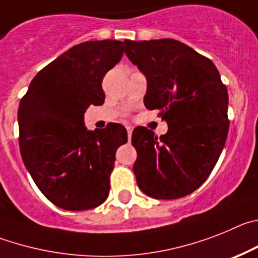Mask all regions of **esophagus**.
Segmentation results:
<instances>
[{"mask_svg": "<svg viewBox=\"0 0 258 258\" xmlns=\"http://www.w3.org/2000/svg\"><path fill=\"white\" fill-rule=\"evenodd\" d=\"M126 128H127V135H128V139H131V136H132V131H134V127L130 126V124H127Z\"/></svg>", "mask_w": 258, "mask_h": 258, "instance_id": "1", "label": "esophagus"}]
</instances>
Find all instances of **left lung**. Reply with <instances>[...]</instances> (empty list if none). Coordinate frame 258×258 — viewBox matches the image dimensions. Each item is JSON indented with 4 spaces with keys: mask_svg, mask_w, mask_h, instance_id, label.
Wrapping results in <instances>:
<instances>
[{
    "mask_svg": "<svg viewBox=\"0 0 258 258\" xmlns=\"http://www.w3.org/2000/svg\"><path fill=\"white\" fill-rule=\"evenodd\" d=\"M127 57L148 81L144 104L168 124L158 139L138 127L134 173L143 192L177 199L198 189L219 161L229 131L226 86L210 59L172 38L124 41Z\"/></svg>",
    "mask_w": 258,
    "mask_h": 258,
    "instance_id": "left-lung-1",
    "label": "left lung"
}]
</instances>
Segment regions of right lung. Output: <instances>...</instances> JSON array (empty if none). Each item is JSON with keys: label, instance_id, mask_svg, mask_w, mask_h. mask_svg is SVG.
Returning a JSON list of instances; mask_svg holds the SVG:
<instances>
[{"label": "right lung", "instance_id": "add662e5", "mask_svg": "<svg viewBox=\"0 0 258 258\" xmlns=\"http://www.w3.org/2000/svg\"><path fill=\"white\" fill-rule=\"evenodd\" d=\"M124 42L87 41L37 73L18 110L20 154L43 196L67 211L105 202L115 152L127 143L122 124L89 131L83 114L101 105L104 76L119 62Z\"/></svg>", "mask_w": 258, "mask_h": 258}]
</instances>
